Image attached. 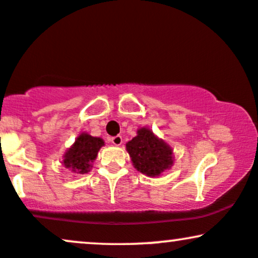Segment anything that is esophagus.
Listing matches in <instances>:
<instances>
[{
  "instance_id": "esophagus-1",
  "label": "esophagus",
  "mask_w": 258,
  "mask_h": 258,
  "mask_svg": "<svg viewBox=\"0 0 258 258\" xmlns=\"http://www.w3.org/2000/svg\"><path fill=\"white\" fill-rule=\"evenodd\" d=\"M111 143L114 144V146H121V143H122V137L121 136H115V137L111 138Z\"/></svg>"
}]
</instances>
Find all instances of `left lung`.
I'll list each match as a JSON object with an SVG mask.
<instances>
[{
	"instance_id": "obj_1",
	"label": "left lung",
	"mask_w": 258,
	"mask_h": 258,
	"mask_svg": "<svg viewBox=\"0 0 258 258\" xmlns=\"http://www.w3.org/2000/svg\"><path fill=\"white\" fill-rule=\"evenodd\" d=\"M132 164L139 172L156 177L173 164L172 149L149 128L138 130L137 136L126 144Z\"/></svg>"
}]
</instances>
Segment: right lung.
Segmentation results:
<instances>
[{"mask_svg":"<svg viewBox=\"0 0 258 258\" xmlns=\"http://www.w3.org/2000/svg\"><path fill=\"white\" fill-rule=\"evenodd\" d=\"M103 146L104 142L102 138L92 137L87 133H82L76 138L74 146L65 153L64 166L76 173H87L90 171L91 162L97 158V154Z\"/></svg>","mask_w":258,"mask_h":258,"instance_id":"right-lung-1","label":"right lung"}]
</instances>
